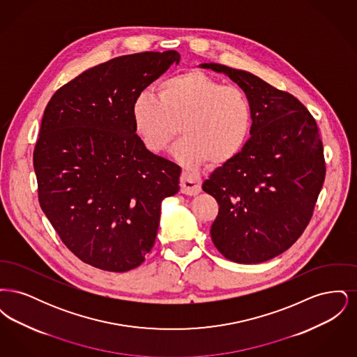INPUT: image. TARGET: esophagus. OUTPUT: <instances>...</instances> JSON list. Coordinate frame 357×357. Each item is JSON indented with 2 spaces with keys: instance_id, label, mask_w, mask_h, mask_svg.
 Instances as JSON below:
<instances>
[{
  "instance_id": "34e87169",
  "label": "esophagus",
  "mask_w": 357,
  "mask_h": 357,
  "mask_svg": "<svg viewBox=\"0 0 357 357\" xmlns=\"http://www.w3.org/2000/svg\"><path fill=\"white\" fill-rule=\"evenodd\" d=\"M181 191L186 195H197L201 192V178L182 174L181 176Z\"/></svg>"
}]
</instances>
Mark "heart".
<instances>
[{"instance_id": "heart-1", "label": "heart", "mask_w": 357, "mask_h": 357, "mask_svg": "<svg viewBox=\"0 0 357 357\" xmlns=\"http://www.w3.org/2000/svg\"><path fill=\"white\" fill-rule=\"evenodd\" d=\"M134 130L143 146L165 153L181 132L175 158L188 167L206 162L222 166L245 147L253 127L248 95L234 85H223L202 70H188L163 80L158 95L142 91L131 108Z\"/></svg>"}]
</instances>
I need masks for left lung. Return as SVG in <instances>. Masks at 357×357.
<instances>
[{
  "label": "left lung",
  "mask_w": 357,
  "mask_h": 357,
  "mask_svg": "<svg viewBox=\"0 0 357 357\" xmlns=\"http://www.w3.org/2000/svg\"><path fill=\"white\" fill-rule=\"evenodd\" d=\"M248 95L252 137L242 151L202 185L218 202L211 239L237 264L272 259L301 237L325 179L323 142L305 105L258 76L215 63Z\"/></svg>",
  "instance_id": "left-lung-1"
}]
</instances>
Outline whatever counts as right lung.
<instances>
[{"instance_id":"add662e5","label":"right lung","mask_w":357,"mask_h":357,"mask_svg":"<svg viewBox=\"0 0 357 357\" xmlns=\"http://www.w3.org/2000/svg\"><path fill=\"white\" fill-rule=\"evenodd\" d=\"M176 51L120 56L63 85L48 102L33 151L38 202L69 250L107 272L137 268L153 249L160 204L181 167L134 130L136 96L179 63Z\"/></svg>"}]
</instances>
